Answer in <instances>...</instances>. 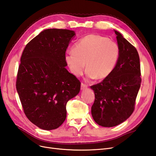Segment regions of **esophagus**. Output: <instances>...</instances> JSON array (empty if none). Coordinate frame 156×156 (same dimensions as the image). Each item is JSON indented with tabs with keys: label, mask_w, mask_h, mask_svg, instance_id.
Masks as SVG:
<instances>
[{
	"label": "esophagus",
	"mask_w": 156,
	"mask_h": 156,
	"mask_svg": "<svg viewBox=\"0 0 156 156\" xmlns=\"http://www.w3.org/2000/svg\"><path fill=\"white\" fill-rule=\"evenodd\" d=\"M87 87H88V85H87V84H84V83H81V90L85 89V88H87Z\"/></svg>",
	"instance_id": "obj_1"
}]
</instances>
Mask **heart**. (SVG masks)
Instances as JSON below:
<instances>
[{"label":"heart","mask_w":156,"mask_h":156,"mask_svg":"<svg viewBox=\"0 0 156 156\" xmlns=\"http://www.w3.org/2000/svg\"><path fill=\"white\" fill-rule=\"evenodd\" d=\"M120 52L116 42L106 37L90 34L75 44L73 51L66 53L65 60L75 76L83 74L86 63L88 78L103 79L109 76L114 70Z\"/></svg>","instance_id":"obj_1"}]
</instances>
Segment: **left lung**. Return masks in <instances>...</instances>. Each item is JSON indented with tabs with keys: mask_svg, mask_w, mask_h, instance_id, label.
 <instances>
[{
	"mask_svg": "<svg viewBox=\"0 0 156 156\" xmlns=\"http://www.w3.org/2000/svg\"><path fill=\"white\" fill-rule=\"evenodd\" d=\"M115 32L120 51L118 62L109 76L90 87L95 94L92 117L98 125L107 127L119 125L131 115L141 83L137 51Z\"/></svg>",
	"mask_w": 156,
	"mask_h": 156,
	"instance_id": "left-lung-1",
	"label": "left lung"
}]
</instances>
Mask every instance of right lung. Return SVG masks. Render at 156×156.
<instances>
[{"instance_id": "add662e5", "label": "right lung", "mask_w": 156, "mask_h": 156, "mask_svg": "<svg viewBox=\"0 0 156 156\" xmlns=\"http://www.w3.org/2000/svg\"><path fill=\"white\" fill-rule=\"evenodd\" d=\"M74 35L68 29L44 30L23 51L16 89L27 119L42 129L63 124L67 102L80 91L81 82L65 68L66 51Z\"/></svg>"}]
</instances>
